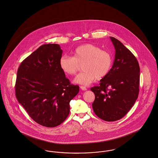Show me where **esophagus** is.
<instances>
[{
	"label": "esophagus",
	"mask_w": 158,
	"mask_h": 158,
	"mask_svg": "<svg viewBox=\"0 0 158 158\" xmlns=\"http://www.w3.org/2000/svg\"><path fill=\"white\" fill-rule=\"evenodd\" d=\"M81 88V89H82L83 91H86V89H87V88H86V86H81V87H80Z\"/></svg>",
	"instance_id": "34e87169"
}]
</instances>
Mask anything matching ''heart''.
Returning a JSON list of instances; mask_svg holds the SVG:
<instances>
[{
	"label": "heart",
	"mask_w": 158,
	"mask_h": 158,
	"mask_svg": "<svg viewBox=\"0 0 158 158\" xmlns=\"http://www.w3.org/2000/svg\"><path fill=\"white\" fill-rule=\"evenodd\" d=\"M113 63L111 53L98 46L85 44L77 47L73 52V56L63 55L60 60L62 70L73 76L78 72L80 65H82V73L74 79L76 84L88 85L96 78L105 77L109 73Z\"/></svg>",
	"instance_id": "b5f03b06"
}]
</instances>
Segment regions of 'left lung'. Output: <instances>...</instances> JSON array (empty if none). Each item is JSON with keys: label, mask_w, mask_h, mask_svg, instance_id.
<instances>
[{"label": "left lung", "mask_w": 158, "mask_h": 158, "mask_svg": "<svg viewBox=\"0 0 158 158\" xmlns=\"http://www.w3.org/2000/svg\"><path fill=\"white\" fill-rule=\"evenodd\" d=\"M115 49L109 73L91 90L95 94L94 113L106 122L122 118L134 106L139 94L140 69L133 53L119 40L110 37Z\"/></svg>", "instance_id": "obj_1"}]
</instances>
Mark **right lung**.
<instances>
[{"label": "right lung", "instance_id": "1", "mask_svg": "<svg viewBox=\"0 0 158 158\" xmlns=\"http://www.w3.org/2000/svg\"><path fill=\"white\" fill-rule=\"evenodd\" d=\"M62 50L57 44L41 46L22 62L15 85V96L39 124L54 127L70 113V102L79 86L70 84L60 65Z\"/></svg>", "mask_w": 158, "mask_h": 158}]
</instances>
